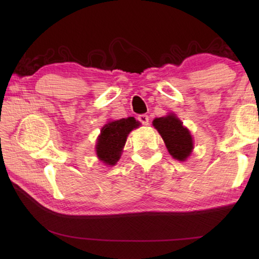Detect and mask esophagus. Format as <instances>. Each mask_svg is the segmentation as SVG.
<instances>
[{
	"mask_svg": "<svg viewBox=\"0 0 259 259\" xmlns=\"http://www.w3.org/2000/svg\"><path fill=\"white\" fill-rule=\"evenodd\" d=\"M138 120H139L140 123H143L144 125H147L148 122H150V121H148L150 119H148L147 114H140V115H138Z\"/></svg>",
	"mask_w": 259,
	"mask_h": 259,
	"instance_id": "obj_1",
	"label": "esophagus"
}]
</instances>
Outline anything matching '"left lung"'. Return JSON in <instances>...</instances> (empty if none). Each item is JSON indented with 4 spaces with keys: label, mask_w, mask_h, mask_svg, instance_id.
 I'll return each instance as SVG.
<instances>
[{
    "label": "left lung",
    "mask_w": 259,
    "mask_h": 259,
    "mask_svg": "<svg viewBox=\"0 0 259 259\" xmlns=\"http://www.w3.org/2000/svg\"><path fill=\"white\" fill-rule=\"evenodd\" d=\"M153 125L163 138L170 155L179 161L186 160L190 156L193 150L192 136L174 114L157 117L153 121Z\"/></svg>",
    "instance_id": "8db88e82"
}]
</instances>
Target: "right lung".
I'll return each mask as SVG.
<instances>
[{"instance_id":"obj_1","label":"right lung","mask_w":259,"mask_h":259,"mask_svg":"<svg viewBox=\"0 0 259 259\" xmlns=\"http://www.w3.org/2000/svg\"><path fill=\"white\" fill-rule=\"evenodd\" d=\"M139 124V122L136 121L133 116L105 124L96 145V152L99 160L109 165L115 164L120 159L122 148L124 146L129 133L135 128H138Z\"/></svg>"}]
</instances>
